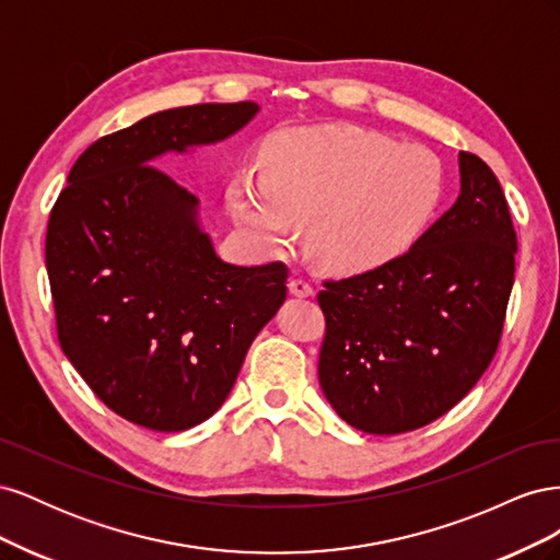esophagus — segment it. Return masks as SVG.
<instances>
[{"label": "esophagus", "instance_id": "obj_1", "mask_svg": "<svg viewBox=\"0 0 560 560\" xmlns=\"http://www.w3.org/2000/svg\"><path fill=\"white\" fill-rule=\"evenodd\" d=\"M290 292L294 294V296H313V284L306 280V278H292L290 280Z\"/></svg>", "mask_w": 560, "mask_h": 560}]
</instances>
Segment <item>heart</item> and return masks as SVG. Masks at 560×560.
Instances as JSON below:
<instances>
[{"instance_id": "heart-1", "label": "heart", "mask_w": 560, "mask_h": 560, "mask_svg": "<svg viewBox=\"0 0 560 560\" xmlns=\"http://www.w3.org/2000/svg\"><path fill=\"white\" fill-rule=\"evenodd\" d=\"M444 165L430 149L362 128H287L266 142L264 175H235L233 222L266 249L308 226L315 261L360 273L409 249L444 198Z\"/></svg>"}]
</instances>
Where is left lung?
Instances as JSON below:
<instances>
[{
	"mask_svg": "<svg viewBox=\"0 0 560 560\" xmlns=\"http://www.w3.org/2000/svg\"><path fill=\"white\" fill-rule=\"evenodd\" d=\"M463 191L409 252L325 280L317 374L348 425L401 434L451 411L493 362L516 270V231L493 171L460 151Z\"/></svg>",
	"mask_w": 560,
	"mask_h": 560,
	"instance_id": "8db88e82",
	"label": "left lung"
}]
</instances>
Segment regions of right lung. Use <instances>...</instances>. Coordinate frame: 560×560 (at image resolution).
I'll return each instance as SVG.
<instances>
[{
    "mask_svg": "<svg viewBox=\"0 0 560 560\" xmlns=\"http://www.w3.org/2000/svg\"><path fill=\"white\" fill-rule=\"evenodd\" d=\"M254 103L151 114L77 159L48 217L58 341L95 397L156 432L208 420L287 299L290 268L233 266L198 229V198L151 163L241 130Z\"/></svg>",
    "mask_w": 560,
    "mask_h": 560,
    "instance_id": "right-lung-1",
    "label": "right lung"
}]
</instances>
